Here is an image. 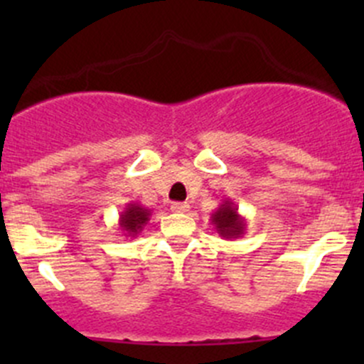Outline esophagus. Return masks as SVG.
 Here are the masks:
<instances>
[{
	"instance_id": "1",
	"label": "esophagus",
	"mask_w": 364,
	"mask_h": 364,
	"mask_svg": "<svg viewBox=\"0 0 364 364\" xmlns=\"http://www.w3.org/2000/svg\"><path fill=\"white\" fill-rule=\"evenodd\" d=\"M171 209L174 213H186L190 209V205L186 203H172L171 204Z\"/></svg>"
}]
</instances>
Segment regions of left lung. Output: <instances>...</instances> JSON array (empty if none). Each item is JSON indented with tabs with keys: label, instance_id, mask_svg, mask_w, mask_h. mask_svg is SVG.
Listing matches in <instances>:
<instances>
[{
	"label": "left lung",
	"instance_id": "left-lung-1",
	"mask_svg": "<svg viewBox=\"0 0 364 364\" xmlns=\"http://www.w3.org/2000/svg\"><path fill=\"white\" fill-rule=\"evenodd\" d=\"M211 225L223 240H237L247 232V220L240 215L232 200H223L211 215Z\"/></svg>",
	"mask_w": 364,
	"mask_h": 364
}]
</instances>
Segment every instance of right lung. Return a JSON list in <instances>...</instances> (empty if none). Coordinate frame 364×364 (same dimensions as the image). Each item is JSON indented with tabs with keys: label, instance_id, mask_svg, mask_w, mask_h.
<instances>
[{
	"label": "right lung",
	"instance_id": "add662e5",
	"mask_svg": "<svg viewBox=\"0 0 364 364\" xmlns=\"http://www.w3.org/2000/svg\"><path fill=\"white\" fill-rule=\"evenodd\" d=\"M149 216H151V209L144 208V205L137 203H130L124 205V209L121 211L117 225H119L124 237H132L134 240L148 225Z\"/></svg>",
	"mask_w": 364,
	"mask_h": 364
}]
</instances>
